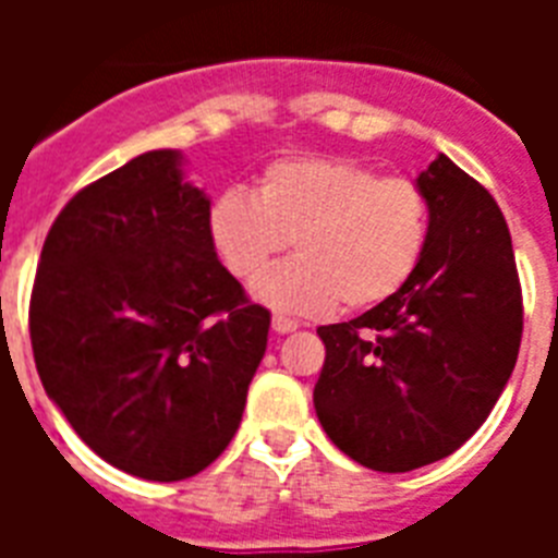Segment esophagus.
I'll use <instances>...</instances> for the list:
<instances>
[{
  "label": "esophagus",
  "mask_w": 558,
  "mask_h": 558,
  "mask_svg": "<svg viewBox=\"0 0 558 558\" xmlns=\"http://www.w3.org/2000/svg\"><path fill=\"white\" fill-rule=\"evenodd\" d=\"M271 330L283 336V332L298 330V322L295 318H287V315H275V318H271Z\"/></svg>",
  "instance_id": "1"
}]
</instances>
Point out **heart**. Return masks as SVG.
<instances>
[{"label": "heart", "mask_w": 558, "mask_h": 558, "mask_svg": "<svg viewBox=\"0 0 558 558\" xmlns=\"http://www.w3.org/2000/svg\"><path fill=\"white\" fill-rule=\"evenodd\" d=\"M208 240L234 278L252 280L283 248L254 298L280 313L367 310L405 287L423 260L428 202L402 177L350 159L292 156L263 170L257 193L228 187L208 210Z\"/></svg>", "instance_id": "1"}]
</instances>
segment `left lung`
Wrapping results in <instances>:
<instances>
[{"instance_id": "8db88e82", "label": "left lung", "mask_w": 558, "mask_h": 558, "mask_svg": "<svg viewBox=\"0 0 558 558\" xmlns=\"http://www.w3.org/2000/svg\"><path fill=\"white\" fill-rule=\"evenodd\" d=\"M423 260L397 295L318 327L327 359L313 402L324 432L373 472L449 458L484 425L521 344V283L507 219L486 187L437 156Z\"/></svg>"}]
</instances>
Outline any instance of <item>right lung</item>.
<instances>
[{"label":"right lung","mask_w":558,"mask_h":558,"mask_svg":"<svg viewBox=\"0 0 558 558\" xmlns=\"http://www.w3.org/2000/svg\"><path fill=\"white\" fill-rule=\"evenodd\" d=\"M208 210L182 153H142L72 196L39 254L43 388L98 458L144 481H185L226 451L269 341Z\"/></svg>","instance_id":"add662e5"}]
</instances>
